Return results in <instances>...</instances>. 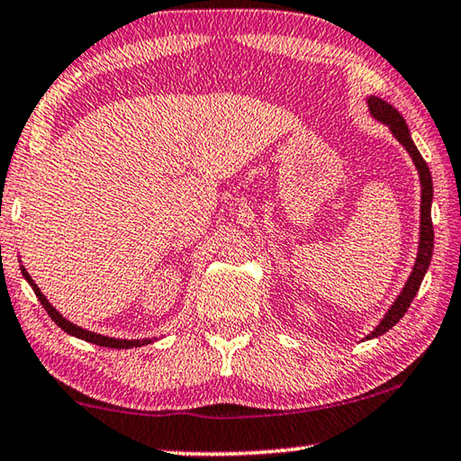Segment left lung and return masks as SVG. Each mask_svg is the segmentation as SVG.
<instances>
[{
  "mask_svg": "<svg viewBox=\"0 0 461 461\" xmlns=\"http://www.w3.org/2000/svg\"><path fill=\"white\" fill-rule=\"evenodd\" d=\"M368 105H370V112L374 118L380 120L382 123H388L390 130H393V134L396 136V140H399V142L407 148L409 154L412 156V160H415L419 176H420V186H423V191H420V244H419L417 264H415V268H412L411 276L407 280V285H404L399 299H396L394 305L390 307L386 317L382 319V323L368 335V338H378V335L386 333L388 330H393V327L401 321L402 315L407 313L412 299H415V294L419 291L420 283H423V276L429 268V264H431V256H433V221H431L433 181H431V173H429L427 162L423 160V156H420V152L417 150V146L412 144L409 128H407V123H404L402 115L396 112L393 105L378 97H370Z\"/></svg>",
  "mask_w": 461,
  "mask_h": 461,
  "instance_id": "left-lung-1",
  "label": "left lung"
}]
</instances>
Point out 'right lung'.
Here are the masks:
<instances>
[{
    "mask_svg": "<svg viewBox=\"0 0 461 461\" xmlns=\"http://www.w3.org/2000/svg\"><path fill=\"white\" fill-rule=\"evenodd\" d=\"M22 272H24L26 280L30 283V286H32L34 294L38 296V301L42 303V307L46 309V313H49V317L52 319L54 323H57L62 331H67L68 335H75V338L79 339H85L89 343H95V346H105V348H118V349H128V348H140V346H146V343H150V339H113V338H105V335H97L93 331H87V330H81V327H77L75 323L67 321L65 317H62L57 309H54L49 301H46V296L41 293V288L36 286V283L32 278L28 276V272L22 268Z\"/></svg>",
    "mask_w": 461,
    "mask_h": 461,
    "instance_id": "add662e5",
    "label": "right lung"
}]
</instances>
